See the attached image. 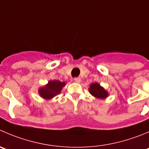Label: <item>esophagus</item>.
I'll return each mask as SVG.
<instances>
[{"mask_svg":"<svg viewBox=\"0 0 149 149\" xmlns=\"http://www.w3.org/2000/svg\"><path fill=\"white\" fill-rule=\"evenodd\" d=\"M74 81L77 83H80V81H81V79H80V77H74Z\"/></svg>","mask_w":149,"mask_h":149,"instance_id":"esophagus-1","label":"esophagus"}]
</instances>
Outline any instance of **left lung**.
I'll use <instances>...</instances> for the list:
<instances>
[{"mask_svg":"<svg viewBox=\"0 0 149 149\" xmlns=\"http://www.w3.org/2000/svg\"><path fill=\"white\" fill-rule=\"evenodd\" d=\"M89 92L93 97L99 99H104L108 96L107 92L99 83H92L90 86Z\"/></svg>","mask_w":149,"mask_h":149,"instance_id":"8db88e82","label":"left lung"}]
</instances>
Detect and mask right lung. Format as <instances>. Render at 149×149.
Returning <instances> with one entry per match:
<instances>
[{
	"instance_id": "right-lung-1",
	"label": "right lung",
	"mask_w": 149,
	"mask_h": 149,
	"mask_svg": "<svg viewBox=\"0 0 149 149\" xmlns=\"http://www.w3.org/2000/svg\"><path fill=\"white\" fill-rule=\"evenodd\" d=\"M65 84L66 83L64 82H61L59 80L49 81L45 87L39 89V94L44 99L49 100L56 95L59 94Z\"/></svg>"
}]
</instances>
